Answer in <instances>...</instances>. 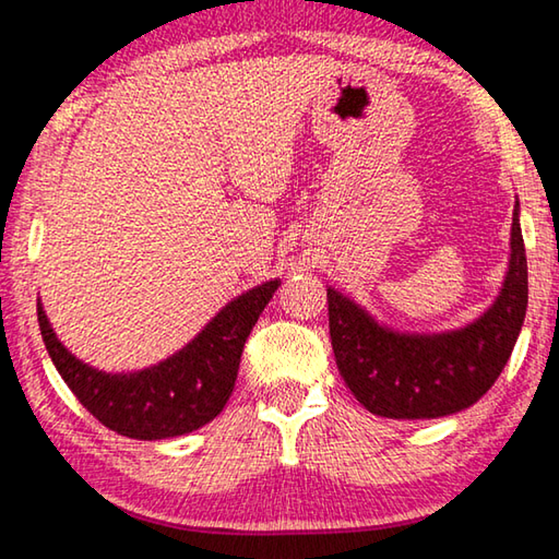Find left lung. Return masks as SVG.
Masks as SVG:
<instances>
[{
	"label": "left lung",
	"instance_id": "8db88e82",
	"mask_svg": "<svg viewBox=\"0 0 559 559\" xmlns=\"http://www.w3.org/2000/svg\"><path fill=\"white\" fill-rule=\"evenodd\" d=\"M527 310V259L513 210L508 271L496 300L463 328L402 333L328 286L337 370L367 412L386 419H439L468 409L503 372Z\"/></svg>",
	"mask_w": 559,
	"mask_h": 559
}]
</instances>
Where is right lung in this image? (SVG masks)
Returning a JSON list of instances; mask_svg holds the SVG:
<instances>
[{
	"instance_id": "obj_1",
	"label": "right lung",
	"mask_w": 559,
	"mask_h": 559,
	"mask_svg": "<svg viewBox=\"0 0 559 559\" xmlns=\"http://www.w3.org/2000/svg\"><path fill=\"white\" fill-rule=\"evenodd\" d=\"M278 286L281 278H273L243 290L182 349L135 372H103L69 353L56 337L41 298L36 316L56 370L103 427L128 439L157 441L197 431L224 409L246 337Z\"/></svg>"
}]
</instances>
